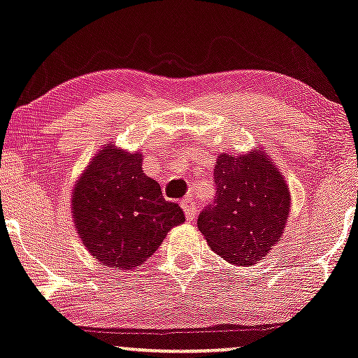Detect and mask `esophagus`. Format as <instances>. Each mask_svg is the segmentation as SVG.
I'll use <instances>...</instances> for the list:
<instances>
[{
	"mask_svg": "<svg viewBox=\"0 0 358 358\" xmlns=\"http://www.w3.org/2000/svg\"><path fill=\"white\" fill-rule=\"evenodd\" d=\"M182 210L185 211V216H187V220L188 221H193L194 216H196L198 208H196V205H194L192 200H188V198H187V200L182 201Z\"/></svg>",
	"mask_w": 358,
	"mask_h": 358,
	"instance_id": "34e87169",
	"label": "esophagus"
}]
</instances>
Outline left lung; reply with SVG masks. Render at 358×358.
Segmentation results:
<instances>
[{
	"label": "left lung",
	"mask_w": 358,
	"mask_h": 358,
	"mask_svg": "<svg viewBox=\"0 0 358 358\" xmlns=\"http://www.w3.org/2000/svg\"><path fill=\"white\" fill-rule=\"evenodd\" d=\"M215 203L201 211L198 228L216 255L236 266L264 259L280 241L291 192L278 165L256 147L243 155L220 153Z\"/></svg>",
	"instance_id": "8db88e82"
}]
</instances>
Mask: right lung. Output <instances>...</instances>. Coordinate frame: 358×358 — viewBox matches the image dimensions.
Returning <instances> with one entry per match:
<instances>
[{"label": "right lung", "instance_id": "right-lung-1", "mask_svg": "<svg viewBox=\"0 0 358 358\" xmlns=\"http://www.w3.org/2000/svg\"><path fill=\"white\" fill-rule=\"evenodd\" d=\"M142 157L107 143L71 194L76 231L85 250L115 271L143 264L170 229L185 221L182 208L166 201L160 185L143 173Z\"/></svg>", "mask_w": 358, "mask_h": 358}]
</instances>
